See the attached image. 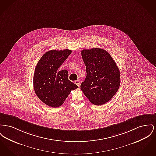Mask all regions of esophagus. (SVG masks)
Masks as SVG:
<instances>
[{"label":"esophagus","mask_w":156,"mask_h":156,"mask_svg":"<svg viewBox=\"0 0 156 156\" xmlns=\"http://www.w3.org/2000/svg\"><path fill=\"white\" fill-rule=\"evenodd\" d=\"M75 83L76 84L78 87H80V84H81V81H79V80H76V81H75Z\"/></svg>","instance_id":"esophagus-1"}]
</instances>
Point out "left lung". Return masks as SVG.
<instances>
[{
	"mask_svg": "<svg viewBox=\"0 0 156 156\" xmlns=\"http://www.w3.org/2000/svg\"><path fill=\"white\" fill-rule=\"evenodd\" d=\"M81 55L87 76L81 89L90 101L97 105L108 102L120 85L119 67L110 54L100 48L83 49Z\"/></svg>",
	"mask_w": 156,
	"mask_h": 156,
	"instance_id": "left-lung-1",
	"label": "left lung"
}]
</instances>
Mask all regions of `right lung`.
Returning <instances> with one entry per match:
<instances>
[{
	"label": "right lung",
	"instance_id": "add662e5",
	"mask_svg": "<svg viewBox=\"0 0 156 156\" xmlns=\"http://www.w3.org/2000/svg\"><path fill=\"white\" fill-rule=\"evenodd\" d=\"M71 52L69 49L51 50L37 64L34 75V90L37 97L49 107L62 105L71 91L78 88L68 80L66 69L58 71Z\"/></svg>",
	"mask_w": 156,
	"mask_h": 156
}]
</instances>
